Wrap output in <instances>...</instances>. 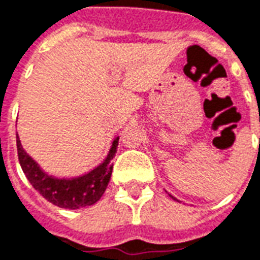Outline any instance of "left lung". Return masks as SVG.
Listing matches in <instances>:
<instances>
[{
  "instance_id": "8db88e82",
  "label": "left lung",
  "mask_w": 260,
  "mask_h": 260,
  "mask_svg": "<svg viewBox=\"0 0 260 260\" xmlns=\"http://www.w3.org/2000/svg\"><path fill=\"white\" fill-rule=\"evenodd\" d=\"M170 198H172V199H174V201H177V199H176V198H174V196H172V195H169Z\"/></svg>"
}]
</instances>
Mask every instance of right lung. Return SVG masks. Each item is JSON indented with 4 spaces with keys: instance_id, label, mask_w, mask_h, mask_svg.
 Listing matches in <instances>:
<instances>
[{
    "instance_id": "right-lung-1",
    "label": "right lung",
    "mask_w": 260,
    "mask_h": 260,
    "mask_svg": "<svg viewBox=\"0 0 260 260\" xmlns=\"http://www.w3.org/2000/svg\"><path fill=\"white\" fill-rule=\"evenodd\" d=\"M118 139V136L114 138L108 156L101 165L88 173L72 178H58L47 174L25 152L17 134L16 144L20 166L31 185L53 205L58 206L61 209L76 210L96 203L106 191L112 176V159L117 152Z\"/></svg>"
}]
</instances>
